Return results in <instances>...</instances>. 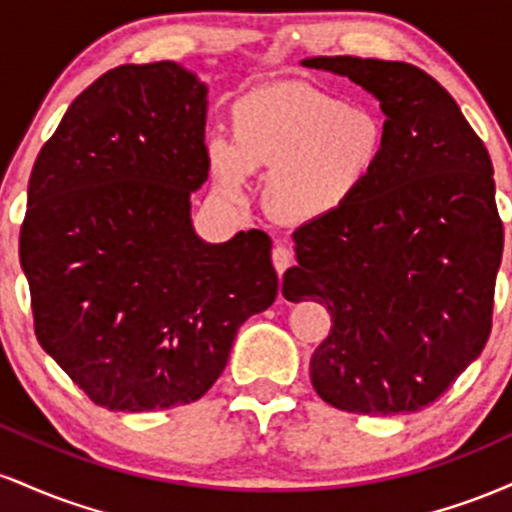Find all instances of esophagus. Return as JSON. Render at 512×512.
<instances>
[{"label":"esophagus","instance_id":"1","mask_svg":"<svg viewBox=\"0 0 512 512\" xmlns=\"http://www.w3.org/2000/svg\"><path fill=\"white\" fill-rule=\"evenodd\" d=\"M291 260H293V255H291V250L286 248V245H276V248L272 250L274 269H276V272H279V274L286 272V267H289Z\"/></svg>","mask_w":512,"mask_h":512}]
</instances>
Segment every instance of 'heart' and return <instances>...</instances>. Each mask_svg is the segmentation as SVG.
I'll return each mask as SVG.
<instances>
[{
	"mask_svg": "<svg viewBox=\"0 0 512 512\" xmlns=\"http://www.w3.org/2000/svg\"><path fill=\"white\" fill-rule=\"evenodd\" d=\"M233 139L216 134L207 154L223 195L243 199L252 173L272 170L267 209L293 226L330 221L373 185L387 154L378 110L308 81L250 88L231 105Z\"/></svg>",
	"mask_w": 512,
	"mask_h": 512,
	"instance_id": "b5f03b06",
	"label": "heart"
}]
</instances>
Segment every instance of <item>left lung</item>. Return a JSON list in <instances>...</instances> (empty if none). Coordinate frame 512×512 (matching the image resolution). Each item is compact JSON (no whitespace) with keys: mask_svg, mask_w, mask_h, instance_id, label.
I'll list each match as a JSON object with an SVG mask.
<instances>
[{"mask_svg":"<svg viewBox=\"0 0 512 512\" xmlns=\"http://www.w3.org/2000/svg\"><path fill=\"white\" fill-rule=\"evenodd\" d=\"M378 98L387 154L373 185L330 221L293 233V301L322 303L332 330L310 356L315 392L351 414L416 411L484 349L503 255L493 166L455 98L424 69L308 57Z\"/></svg>","mask_w":512,"mask_h":512,"instance_id":"left-lung-1","label":"left lung"}]
</instances>
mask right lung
<instances>
[{
    "label": "right lung",
    "instance_id": "1",
    "mask_svg": "<svg viewBox=\"0 0 512 512\" xmlns=\"http://www.w3.org/2000/svg\"><path fill=\"white\" fill-rule=\"evenodd\" d=\"M207 93L170 60L110 69L69 105L28 180L19 255L35 334L110 411L197 402L238 327L279 291L267 233L207 243L192 226Z\"/></svg>",
    "mask_w": 512,
    "mask_h": 512
}]
</instances>
